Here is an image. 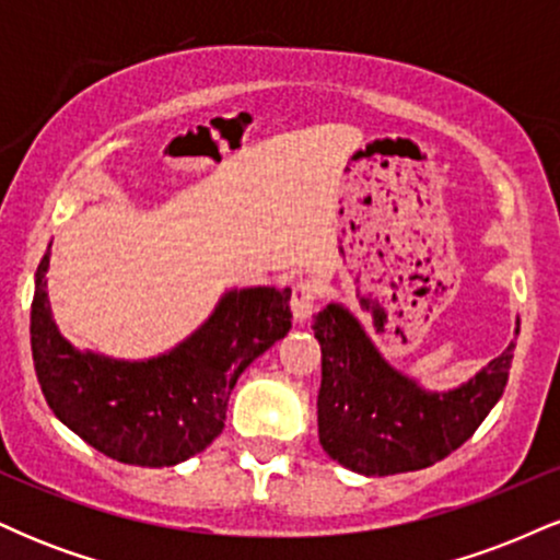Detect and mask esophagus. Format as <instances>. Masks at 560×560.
I'll return each instance as SVG.
<instances>
[{"label":"esophagus","mask_w":560,"mask_h":560,"mask_svg":"<svg viewBox=\"0 0 560 560\" xmlns=\"http://www.w3.org/2000/svg\"><path fill=\"white\" fill-rule=\"evenodd\" d=\"M316 300H318V287L316 281L311 279H300L292 289V313L298 320H307L316 311Z\"/></svg>","instance_id":"obj_1"}]
</instances>
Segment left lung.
Here are the masks:
<instances>
[{"instance_id":"obj_1","label":"left lung","mask_w":560,"mask_h":560,"mask_svg":"<svg viewBox=\"0 0 560 560\" xmlns=\"http://www.w3.org/2000/svg\"><path fill=\"white\" fill-rule=\"evenodd\" d=\"M313 334L320 345L318 440L329 458L365 477L419 471L464 445L503 395L516 350L511 342L471 382L440 395L392 369L342 305L316 313Z\"/></svg>"}]
</instances>
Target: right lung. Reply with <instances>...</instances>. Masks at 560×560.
<instances>
[{
  "label": "right lung",
  "instance_id": "right-lung-1",
  "mask_svg": "<svg viewBox=\"0 0 560 560\" xmlns=\"http://www.w3.org/2000/svg\"><path fill=\"white\" fill-rule=\"evenodd\" d=\"M49 247L36 268L31 350L49 408L83 442L128 466H176L223 432L231 389L255 358L292 329V289H240L202 329L144 363L79 352L47 300Z\"/></svg>",
  "mask_w": 560,
  "mask_h": 560
}]
</instances>
